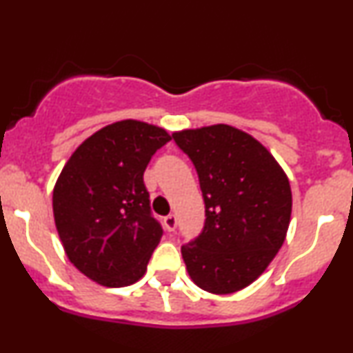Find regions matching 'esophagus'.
<instances>
[{
  "label": "esophagus",
  "mask_w": 353,
  "mask_h": 353,
  "mask_svg": "<svg viewBox=\"0 0 353 353\" xmlns=\"http://www.w3.org/2000/svg\"><path fill=\"white\" fill-rule=\"evenodd\" d=\"M164 228H165V230H169V232H174V230H176V228H177V217L176 216H168L164 219Z\"/></svg>",
  "instance_id": "1"
}]
</instances>
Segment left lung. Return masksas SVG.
<instances>
[{
  "label": "left lung",
  "instance_id": "8db88e82",
  "mask_svg": "<svg viewBox=\"0 0 353 353\" xmlns=\"http://www.w3.org/2000/svg\"><path fill=\"white\" fill-rule=\"evenodd\" d=\"M172 137L196 165L205 204L204 230L181 249L189 277L210 294L245 289L285 241L289 177L264 144L234 125L182 129Z\"/></svg>",
  "mask_w": 353,
  "mask_h": 353
}]
</instances>
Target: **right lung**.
I'll return each instance as SVG.
<instances>
[{"label": "right lung", "instance_id": "add662e5", "mask_svg": "<svg viewBox=\"0 0 353 353\" xmlns=\"http://www.w3.org/2000/svg\"><path fill=\"white\" fill-rule=\"evenodd\" d=\"M171 141L159 125L117 121L83 141L64 164L52 212L61 244L81 274L104 287L139 281L163 237L143 176Z\"/></svg>", "mask_w": 353, "mask_h": 353}]
</instances>
